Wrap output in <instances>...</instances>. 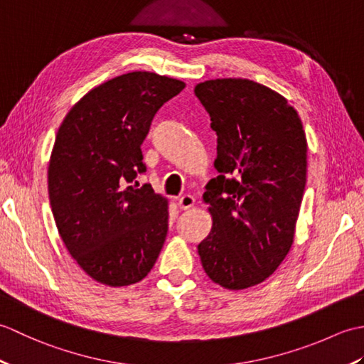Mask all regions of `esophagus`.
I'll return each mask as SVG.
<instances>
[{
    "label": "esophagus",
    "mask_w": 364,
    "mask_h": 364,
    "mask_svg": "<svg viewBox=\"0 0 364 364\" xmlns=\"http://www.w3.org/2000/svg\"><path fill=\"white\" fill-rule=\"evenodd\" d=\"M194 203H196V200H194V197H191V196H183V197L178 198V208H180V210H183V211L191 210V208L194 206Z\"/></svg>",
    "instance_id": "34e87169"
}]
</instances>
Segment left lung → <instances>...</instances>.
Listing matches in <instances>:
<instances>
[{
	"label": "left lung",
	"mask_w": 364,
	"mask_h": 364,
	"mask_svg": "<svg viewBox=\"0 0 364 364\" xmlns=\"http://www.w3.org/2000/svg\"><path fill=\"white\" fill-rule=\"evenodd\" d=\"M218 134L219 175L206 184L213 228L198 244L206 275L225 289L264 282L288 255L306 183V136L278 92L244 78L194 89Z\"/></svg>",
	"instance_id": "obj_1"
}]
</instances>
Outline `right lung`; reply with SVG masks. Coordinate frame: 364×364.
<instances>
[{"label": "right lung", "instance_id": "add662e5", "mask_svg": "<svg viewBox=\"0 0 364 364\" xmlns=\"http://www.w3.org/2000/svg\"><path fill=\"white\" fill-rule=\"evenodd\" d=\"M180 80L131 72L100 84L59 127L48 194L60 237L95 282L128 286L149 275L168 228L167 198L136 181L146 167L141 145Z\"/></svg>", "mask_w": 364, "mask_h": 364}]
</instances>
